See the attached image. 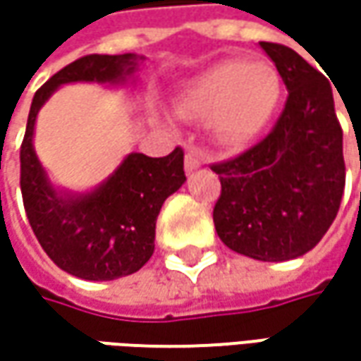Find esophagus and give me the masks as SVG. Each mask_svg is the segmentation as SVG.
<instances>
[{
	"label": "esophagus",
	"instance_id": "obj_1",
	"mask_svg": "<svg viewBox=\"0 0 361 361\" xmlns=\"http://www.w3.org/2000/svg\"><path fill=\"white\" fill-rule=\"evenodd\" d=\"M201 164V152H199L197 148H188L187 152H185V171H187V173H195Z\"/></svg>",
	"mask_w": 361,
	"mask_h": 361
}]
</instances>
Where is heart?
Listing matches in <instances>:
<instances>
[{
    "label": "heart",
    "instance_id": "1",
    "mask_svg": "<svg viewBox=\"0 0 361 361\" xmlns=\"http://www.w3.org/2000/svg\"><path fill=\"white\" fill-rule=\"evenodd\" d=\"M281 96L283 82L273 66L233 58L187 80L173 110L185 120L207 118L219 145L237 148L269 126Z\"/></svg>",
    "mask_w": 361,
    "mask_h": 361
}]
</instances>
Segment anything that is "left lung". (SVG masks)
Returning <instances> with one entry per match:
<instances>
[{"label": "left lung", "mask_w": 361, "mask_h": 361, "mask_svg": "<svg viewBox=\"0 0 361 361\" xmlns=\"http://www.w3.org/2000/svg\"><path fill=\"white\" fill-rule=\"evenodd\" d=\"M259 46L289 96L265 140L213 164L221 178L213 221L235 253L289 261L312 251L338 215L345 185L343 132L327 78L287 46Z\"/></svg>", "instance_id": "8db88e82"}]
</instances>
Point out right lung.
Masks as SVG:
<instances>
[{
	"mask_svg": "<svg viewBox=\"0 0 361 361\" xmlns=\"http://www.w3.org/2000/svg\"><path fill=\"white\" fill-rule=\"evenodd\" d=\"M142 56L92 54L68 63L35 92L21 142V197L25 215L48 257L66 273L88 281L132 275L154 253V229L162 202L185 185V154L150 159L130 152L118 169L92 190L58 188L34 148L42 106L63 84L96 82L124 86L134 80Z\"/></svg>",
	"mask_w": 361,
	"mask_h": 361,
	"instance_id": "1",
	"label": "right lung"
}]
</instances>
